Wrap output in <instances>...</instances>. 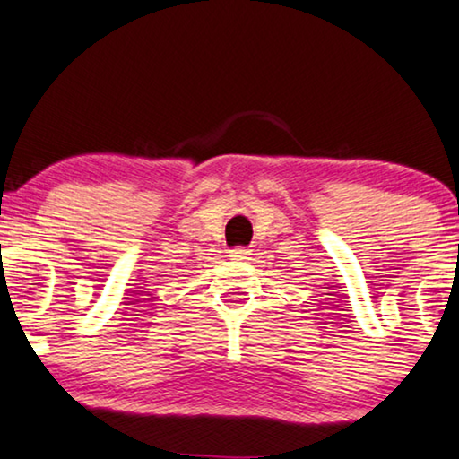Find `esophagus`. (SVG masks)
Returning <instances> with one entry per match:
<instances>
[{
  "instance_id": "1",
  "label": "esophagus",
  "mask_w": 459,
  "mask_h": 459,
  "mask_svg": "<svg viewBox=\"0 0 459 459\" xmlns=\"http://www.w3.org/2000/svg\"><path fill=\"white\" fill-rule=\"evenodd\" d=\"M250 255H252V252L248 248H242V246H240V248H231L230 250V256L234 258V261H246V258H250Z\"/></svg>"
}]
</instances>
